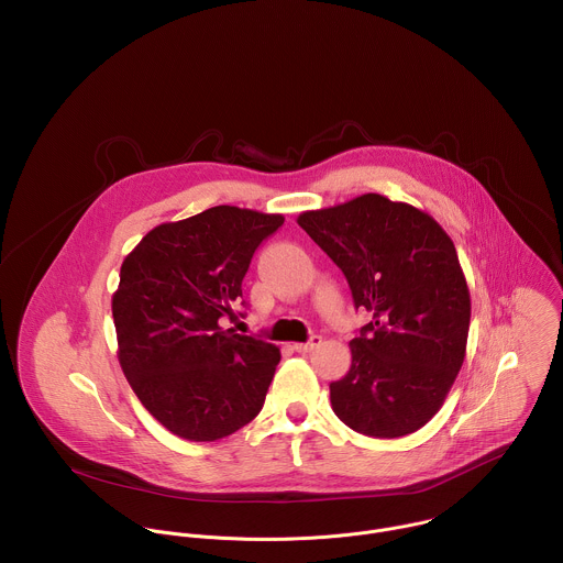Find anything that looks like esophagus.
I'll list each match as a JSON object with an SVG mask.
<instances>
[{"instance_id":"34e87169","label":"esophagus","mask_w":563,"mask_h":563,"mask_svg":"<svg viewBox=\"0 0 563 563\" xmlns=\"http://www.w3.org/2000/svg\"><path fill=\"white\" fill-rule=\"evenodd\" d=\"M322 344V338L320 335H313L309 342H300V344H296L294 349L298 351V353H311L316 346H320Z\"/></svg>"}]
</instances>
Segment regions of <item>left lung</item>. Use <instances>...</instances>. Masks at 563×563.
I'll return each mask as SVG.
<instances>
[{
	"label": "left lung",
	"mask_w": 563,
	"mask_h": 563,
	"mask_svg": "<svg viewBox=\"0 0 563 563\" xmlns=\"http://www.w3.org/2000/svg\"><path fill=\"white\" fill-rule=\"evenodd\" d=\"M298 225L371 313L351 340V371L331 384L333 412L375 439L417 432L441 410L467 349L472 300L452 239L428 212L377 192L302 212Z\"/></svg>",
	"instance_id": "8db88e82"
}]
</instances>
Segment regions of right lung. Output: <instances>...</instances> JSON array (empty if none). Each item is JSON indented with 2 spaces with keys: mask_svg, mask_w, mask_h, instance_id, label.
Segmentation results:
<instances>
[{
  "mask_svg": "<svg viewBox=\"0 0 563 563\" xmlns=\"http://www.w3.org/2000/svg\"><path fill=\"white\" fill-rule=\"evenodd\" d=\"M283 221L214 206L153 228L122 261L111 300L118 360L168 432L219 441L261 412L280 351L225 324L243 316V276Z\"/></svg>",
  "mask_w": 563,
  "mask_h": 563,
  "instance_id": "add662e5",
  "label": "right lung"
}]
</instances>
